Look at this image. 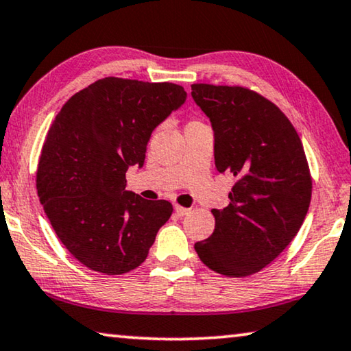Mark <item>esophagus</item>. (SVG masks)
<instances>
[{"label":"esophagus","instance_id":"34e87169","mask_svg":"<svg viewBox=\"0 0 351 351\" xmlns=\"http://www.w3.org/2000/svg\"><path fill=\"white\" fill-rule=\"evenodd\" d=\"M176 213L179 215V217H185V215L191 213V208H186V207H182V206H176Z\"/></svg>","mask_w":351,"mask_h":351}]
</instances>
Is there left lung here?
I'll list each match as a JSON object with an SVG mask.
<instances>
[{
  "mask_svg": "<svg viewBox=\"0 0 351 351\" xmlns=\"http://www.w3.org/2000/svg\"><path fill=\"white\" fill-rule=\"evenodd\" d=\"M215 132V165L235 177L229 206L213 208L215 230L194 245L206 265L229 278L258 273L295 239L312 196V177L292 122L243 86L191 84Z\"/></svg>",
  "mask_w": 351,
  "mask_h": 351,
  "instance_id": "obj_1",
  "label": "left lung"
}]
</instances>
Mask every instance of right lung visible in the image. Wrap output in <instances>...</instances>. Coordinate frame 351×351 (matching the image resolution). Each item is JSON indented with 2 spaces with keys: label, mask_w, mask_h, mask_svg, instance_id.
<instances>
[{
  "label": "right lung",
  "mask_w": 351,
  "mask_h": 351,
  "mask_svg": "<svg viewBox=\"0 0 351 351\" xmlns=\"http://www.w3.org/2000/svg\"><path fill=\"white\" fill-rule=\"evenodd\" d=\"M186 99L174 83L106 77L70 97L45 138L37 194L58 239L94 271L123 274L141 265L168 201L125 190L128 166H143L154 128Z\"/></svg>",
  "instance_id": "obj_1"
}]
</instances>
